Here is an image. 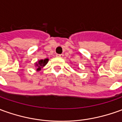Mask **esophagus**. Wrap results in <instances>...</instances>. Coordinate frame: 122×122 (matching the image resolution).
I'll list each match as a JSON object with an SVG mask.
<instances>
[{
	"label": "esophagus",
	"mask_w": 122,
	"mask_h": 122,
	"mask_svg": "<svg viewBox=\"0 0 122 122\" xmlns=\"http://www.w3.org/2000/svg\"><path fill=\"white\" fill-rule=\"evenodd\" d=\"M63 56H64L63 54H56V56L58 57V58H62V57H63Z\"/></svg>",
	"instance_id": "34e87169"
}]
</instances>
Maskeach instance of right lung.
<instances>
[{
  "instance_id": "right-lung-1",
  "label": "right lung",
  "mask_w": 122,
  "mask_h": 122,
  "mask_svg": "<svg viewBox=\"0 0 122 122\" xmlns=\"http://www.w3.org/2000/svg\"><path fill=\"white\" fill-rule=\"evenodd\" d=\"M48 58H46L44 60H40L38 61V62L36 63V66L38 67L37 68V70H39L41 69V68H42L43 66H44L48 62Z\"/></svg>"
}]
</instances>
